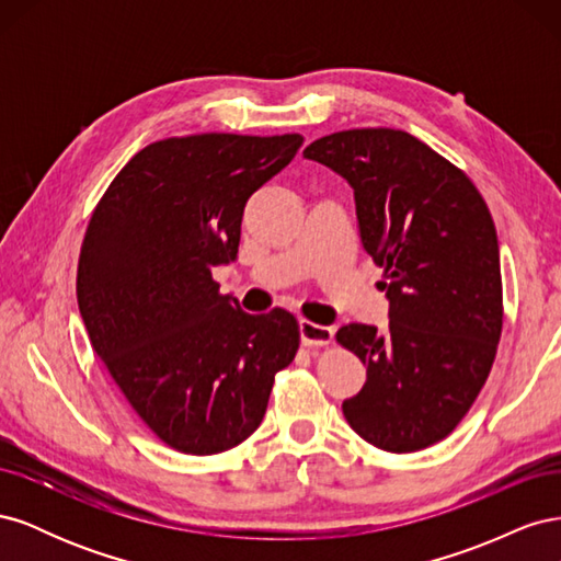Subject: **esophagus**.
I'll return each mask as SVG.
<instances>
[{
	"mask_svg": "<svg viewBox=\"0 0 561 561\" xmlns=\"http://www.w3.org/2000/svg\"><path fill=\"white\" fill-rule=\"evenodd\" d=\"M299 334L304 346H328L334 339V330L325 325H316L311 320H301L299 322Z\"/></svg>",
	"mask_w": 561,
	"mask_h": 561,
	"instance_id": "obj_1",
	"label": "esophagus"
}]
</instances>
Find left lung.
<instances>
[{
	"mask_svg": "<svg viewBox=\"0 0 561 561\" xmlns=\"http://www.w3.org/2000/svg\"><path fill=\"white\" fill-rule=\"evenodd\" d=\"M304 157L332 168L355 196L360 241L383 280L388 328L351 322L336 342L367 381L344 400L348 426L383 451L445 439L489 377L503 330L496 227L470 178L396 128L325 135Z\"/></svg>",
	"mask_w": 561,
	"mask_h": 561,
	"instance_id": "obj_1",
	"label": "left lung"
}]
</instances>
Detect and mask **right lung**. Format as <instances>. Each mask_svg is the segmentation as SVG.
Listing matches in <instances>:
<instances>
[{
    "label": "right lung",
    "mask_w": 561,
    "mask_h": 561,
    "mask_svg": "<svg viewBox=\"0 0 561 561\" xmlns=\"http://www.w3.org/2000/svg\"><path fill=\"white\" fill-rule=\"evenodd\" d=\"M299 133H201L151 142L91 215L77 301L93 351L161 443L192 456L233 449L264 419L299 322L250 316L213 268L239 254L248 198L290 163Z\"/></svg>",
    "instance_id": "add662e5"
}]
</instances>
